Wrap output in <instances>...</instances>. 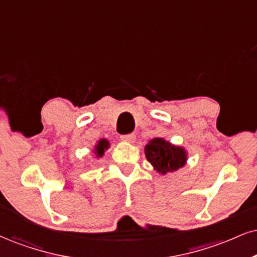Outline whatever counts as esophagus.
Listing matches in <instances>:
<instances>
[{
  "instance_id": "esophagus-1",
  "label": "esophagus",
  "mask_w": 257,
  "mask_h": 257,
  "mask_svg": "<svg viewBox=\"0 0 257 257\" xmlns=\"http://www.w3.org/2000/svg\"><path fill=\"white\" fill-rule=\"evenodd\" d=\"M121 141L122 142H126V143H134V142L136 141V136L135 135H123L121 136Z\"/></svg>"
}]
</instances>
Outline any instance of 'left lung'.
I'll list each match as a JSON object with an SVG mask.
<instances>
[{"label":"left lung","mask_w":257,"mask_h":257,"mask_svg":"<svg viewBox=\"0 0 257 257\" xmlns=\"http://www.w3.org/2000/svg\"><path fill=\"white\" fill-rule=\"evenodd\" d=\"M144 153L154 169L162 175L176 172L187 163L185 148L174 145L163 138H154L149 141L144 148Z\"/></svg>","instance_id":"1"}]
</instances>
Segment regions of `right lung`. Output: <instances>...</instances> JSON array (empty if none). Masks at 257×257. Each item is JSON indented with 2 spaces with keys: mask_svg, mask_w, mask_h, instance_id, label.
I'll list each match as a JSON object with an SVG mask.
<instances>
[{
  "mask_svg": "<svg viewBox=\"0 0 257 257\" xmlns=\"http://www.w3.org/2000/svg\"><path fill=\"white\" fill-rule=\"evenodd\" d=\"M110 147L109 142L107 141L106 138H101L100 141H97V143L95 144V147L93 149V153H94V156L96 158H100L103 156V154L106 153L107 150H108Z\"/></svg>",
  "mask_w": 257,
  "mask_h": 257,
  "instance_id": "obj_1",
  "label": "right lung"
}]
</instances>
